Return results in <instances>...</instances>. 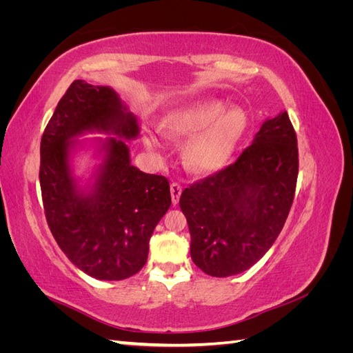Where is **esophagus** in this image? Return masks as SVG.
<instances>
[{
  "instance_id": "34e87169",
  "label": "esophagus",
  "mask_w": 353,
  "mask_h": 353,
  "mask_svg": "<svg viewBox=\"0 0 353 353\" xmlns=\"http://www.w3.org/2000/svg\"><path fill=\"white\" fill-rule=\"evenodd\" d=\"M181 191H183V187H181L178 183L170 184V197H172L174 205H178L179 197H181Z\"/></svg>"
}]
</instances>
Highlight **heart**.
<instances>
[{
	"label": "heart",
	"mask_w": 353,
	"mask_h": 353,
	"mask_svg": "<svg viewBox=\"0 0 353 353\" xmlns=\"http://www.w3.org/2000/svg\"><path fill=\"white\" fill-rule=\"evenodd\" d=\"M248 126V114L239 105L225 100H203L169 112L160 128L148 130L144 135L147 147H159V135L188 138L183 159L194 174L215 172L228 162L234 148Z\"/></svg>",
	"instance_id": "b5f03b06"
}]
</instances>
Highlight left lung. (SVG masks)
Masks as SVG:
<instances>
[{
	"mask_svg": "<svg viewBox=\"0 0 353 353\" xmlns=\"http://www.w3.org/2000/svg\"><path fill=\"white\" fill-rule=\"evenodd\" d=\"M297 172L296 132L281 112L262 123L236 162L183 191L191 259L203 272H244L271 249L290 212Z\"/></svg>",
	"mask_w": 353,
	"mask_h": 353,
	"instance_id": "obj_1",
	"label": "left lung"
}]
</instances>
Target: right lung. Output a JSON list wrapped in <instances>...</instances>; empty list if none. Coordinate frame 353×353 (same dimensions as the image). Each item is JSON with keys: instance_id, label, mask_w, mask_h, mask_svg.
Masks as SVG:
<instances>
[{"instance_id": "add662e5", "label": "right lung", "mask_w": 353, "mask_h": 353, "mask_svg": "<svg viewBox=\"0 0 353 353\" xmlns=\"http://www.w3.org/2000/svg\"><path fill=\"white\" fill-rule=\"evenodd\" d=\"M96 139L102 163L83 188L71 157L83 133ZM140 134L137 117L114 90L73 81L59 101L41 140L39 184L46 218L69 261L92 279H130L147 262L148 241L170 206L168 179L131 165L125 140Z\"/></svg>"}]
</instances>
